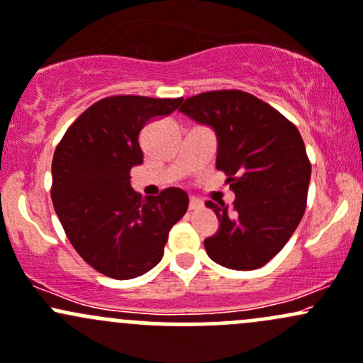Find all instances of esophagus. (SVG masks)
<instances>
[{"instance_id":"34e87169","label":"esophagus","mask_w":363,"mask_h":363,"mask_svg":"<svg viewBox=\"0 0 363 363\" xmlns=\"http://www.w3.org/2000/svg\"><path fill=\"white\" fill-rule=\"evenodd\" d=\"M202 208H204V204H202V202L199 201V199H196V197L190 199V204H189L190 211H199V209H202Z\"/></svg>"}]
</instances>
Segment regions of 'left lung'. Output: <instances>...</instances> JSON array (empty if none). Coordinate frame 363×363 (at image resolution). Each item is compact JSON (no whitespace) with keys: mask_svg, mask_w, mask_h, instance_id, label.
I'll list each match as a JSON object with an SVG mask.
<instances>
[{"mask_svg":"<svg viewBox=\"0 0 363 363\" xmlns=\"http://www.w3.org/2000/svg\"><path fill=\"white\" fill-rule=\"evenodd\" d=\"M178 111L214 131L216 169L227 174L235 194L232 208L206 202L220 221L218 232L204 240L206 252L232 270L263 267L305 214L311 164L298 128L239 89L190 96Z\"/></svg>","mask_w":363,"mask_h":363,"instance_id":"8db88e82","label":"left lung"}]
</instances>
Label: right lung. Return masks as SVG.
Wrapping results in <instances>:
<instances>
[{"label":"right lung","instance_id":"obj_1","mask_svg":"<svg viewBox=\"0 0 363 363\" xmlns=\"http://www.w3.org/2000/svg\"><path fill=\"white\" fill-rule=\"evenodd\" d=\"M180 104L135 95L99 100L74 121L53 154L58 220L81 258L111 279L152 270L162 259L171 227L189 208L185 190L171 186L143 201L130 183L131 167L143 162L142 128Z\"/></svg>","mask_w":363,"mask_h":363}]
</instances>
